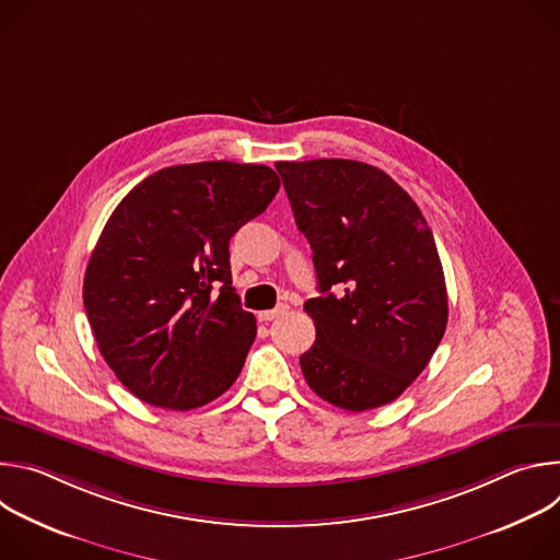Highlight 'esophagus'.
<instances>
[{
    "mask_svg": "<svg viewBox=\"0 0 560 560\" xmlns=\"http://www.w3.org/2000/svg\"><path fill=\"white\" fill-rule=\"evenodd\" d=\"M285 310H288V305H277L275 310H264V312H259L257 316H259V322H272V318L285 314Z\"/></svg>",
    "mask_w": 560,
    "mask_h": 560,
    "instance_id": "34e87169",
    "label": "esophagus"
}]
</instances>
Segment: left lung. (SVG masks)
Masks as SVG:
<instances>
[{
	"instance_id": "left-lung-1",
	"label": "left lung",
	"mask_w": 560,
	"mask_h": 560,
	"mask_svg": "<svg viewBox=\"0 0 560 560\" xmlns=\"http://www.w3.org/2000/svg\"><path fill=\"white\" fill-rule=\"evenodd\" d=\"M294 221L312 248L316 328L301 372L324 401L365 412L401 396L447 326L432 230L412 197L352 159L277 162Z\"/></svg>"
}]
</instances>
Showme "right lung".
I'll return each mask as SVG.
<instances>
[{"label": "right lung", "mask_w": 560, "mask_h": 560, "mask_svg": "<svg viewBox=\"0 0 560 560\" xmlns=\"http://www.w3.org/2000/svg\"><path fill=\"white\" fill-rule=\"evenodd\" d=\"M279 186L257 164L171 166L110 214L86 268L84 307L104 361L141 401L186 412L236 381L257 322L232 288L228 246Z\"/></svg>", "instance_id": "add662e5"}]
</instances>
